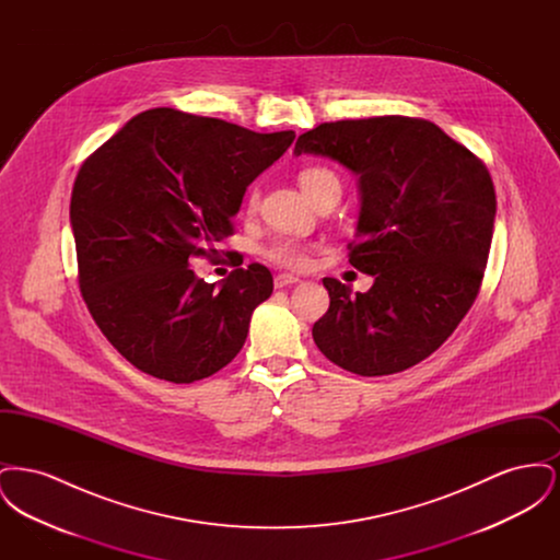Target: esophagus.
<instances>
[{"label":"esophagus","mask_w":560,"mask_h":560,"mask_svg":"<svg viewBox=\"0 0 560 560\" xmlns=\"http://www.w3.org/2000/svg\"><path fill=\"white\" fill-rule=\"evenodd\" d=\"M295 283H300V279L293 277V275H277L275 277V290H283V288H290Z\"/></svg>","instance_id":"obj_1"}]
</instances>
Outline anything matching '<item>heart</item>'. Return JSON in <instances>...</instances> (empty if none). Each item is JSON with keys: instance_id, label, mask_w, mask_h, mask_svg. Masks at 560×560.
<instances>
[{"instance_id": "1", "label": "heart", "mask_w": 560, "mask_h": 560, "mask_svg": "<svg viewBox=\"0 0 560 560\" xmlns=\"http://www.w3.org/2000/svg\"><path fill=\"white\" fill-rule=\"evenodd\" d=\"M298 183L315 203H319L320 199H325L329 195H340L342 192V183H340L338 174L331 172L329 167H323V165L304 167L298 174ZM256 206H258V190L254 188L247 197V208L256 210ZM265 256L268 260L288 268H304L311 262L308 245H304L300 241L288 240V237L270 241L265 247Z\"/></svg>"}]
</instances>
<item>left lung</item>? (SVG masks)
<instances>
[{
    "label": "left lung",
    "instance_id": "left-lung-1",
    "mask_svg": "<svg viewBox=\"0 0 560 560\" xmlns=\"http://www.w3.org/2000/svg\"><path fill=\"white\" fill-rule=\"evenodd\" d=\"M295 155L342 163L359 176V243L348 262L372 275L365 293L325 277L320 352L359 375L413 368L441 347L477 300L493 237L489 170L439 126L416 117L320 124Z\"/></svg>",
    "mask_w": 560,
    "mask_h": 560
}]
</instances>
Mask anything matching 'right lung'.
<instances>
[{
	"label": "right lung",
	"mask_w": 560,
	"mask_h": 560,
	"mask_svg": "<svg viewBox=\"0 0 560 560\" xmlns=\"http://www.w3.org/2000/svg\"><path fill=\"white\" fill-rule=\"evenodd\" d=\"M293 138L151 108L83 161L71 195L81 295L136 370L190 384L237 357L270 270L254 262L215 285L188 265L233 235L245 188Z\"/></svg>",
	"instance_id": "1"
}]
</instances>
